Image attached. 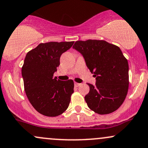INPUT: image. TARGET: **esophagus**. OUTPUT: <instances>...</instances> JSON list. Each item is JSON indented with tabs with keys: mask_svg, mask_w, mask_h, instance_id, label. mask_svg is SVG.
Here are the masks:
<instances>
[{
	"mask_svg": "<svg viewBox=\"0 0 148 148\" xmlns=\"http://www.w3.org/2000/svg\"><path fill=\"white\" fill-rule=\"evenodd\" d=\"M81 85V84L79 83H77V82H74V86H75L76 87H78Z\"/></svg>",
	"mask_w": 148,
	"mask_h": 148,
	"instance_id": "esophagus-1",
	"label": "esophagus"
}]
</instances>
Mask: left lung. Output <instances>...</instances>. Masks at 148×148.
<instances>
[{"label":"left lung","instance_id":"1","mask_svg":"<svg viewBox=\"0 0 148 148\" xmlns=\"http://www.w3.org/2000/svg\"><path fill=\"white\" fill-rule=\"evenodd\" d=\"M73 48L82 54L96 84H88L87 106L95 113L108 114L118 109L128 90V63L118 46L104 40L77 41Z\"/></svg>","mask_w":148,"mask_h":148}]
</instances>
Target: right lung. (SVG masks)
<instances>
[{
	"label": "right lung",
	"mask_w": 148,
	"mask_h": 148,
	"mask_svg": "<svg viewBox=\"0 0 148 148\" xmlns=\"http://www.w3.org/2000/svg\"><path fill=\"white\" fill-rule=\"evenodd\" d=\"M74 42L41 43L26 54L22 67L25 91L32 106L44 116H60L69 106L74 82L59 80L53 75L60 64L61 55Z\"/></svg>",
	"instance_id": "add662e5"
}]
</instances>
